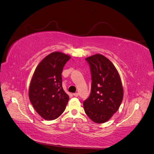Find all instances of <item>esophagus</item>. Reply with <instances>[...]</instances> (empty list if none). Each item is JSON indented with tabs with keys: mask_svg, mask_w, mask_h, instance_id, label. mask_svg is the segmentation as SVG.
I'll use <instances>...</instances> for the list:
<instances>
[{
	"mask_svg": "<svg viewBox=\"0 0 154 154\" xmlns=\"http://www.w3.org/2000/svg\"><path fill=\"white\" fill-rule=\"evenodd\" d=\"M73 95H74L75 97H77V96L79 95V94H78V93H74V94H73Z\"/></svg>",
	"mask_w": 154,
	"mask_h": 154,
	"instance_id": "esophagus-1",
	"label": "esophagus"
}]
</instances>
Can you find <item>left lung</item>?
I'll return each instance as SVG.
<instances>
[{
    "instance_id": "1",
    "label": "left lung",
    "mask_w": 154,
    "mask_h": 154,
    "mask_svg": "<svg viewBox=\"0 0 154 154\" xmlns=\"http://www.w3.org/2000/svg\"><path fill=\"white\" fill-rule=\"evenodd\" d=\"M91 76V93L83 103L85 112L96 123H103L119 108L123 98L121 79L116 67L104 56L96 54L86 58Z\"/></svg>"
}]
</instances>
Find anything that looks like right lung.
Listing matches in <instances>:
<instances>
[{"label": "right lung", "instance_id": "1", "mask_svg": "<svg viewBox=\"0 0 154 154\" xmlns=\"http://www.w3.org/2000/svg\"><path fill=\"white\" fill-rule=\"evenodd\" d=\"M70 57L54 52L39 63L30 82L29 98L37 112L46 120H54L63 113L69 100L62 86V73Z\"/></svg>", "mask_w": 154, "mask_h": 154}]
</instances>
